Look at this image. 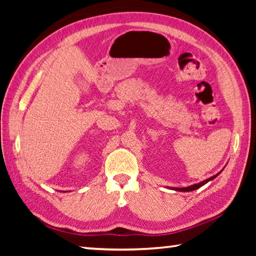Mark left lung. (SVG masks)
<instances>
[{
  "mask_svg": "<svg viewBox=\"0 0 256 256\" xmlns=\"http://www.w3.org/2000/svg\"><path fill=\"white\" fill-rule=\"evenodd\" d=\"M219 172L218 174H216V175H214L212 177H210V178H208V180H203V182H200V183H198V184H193V185H190V186H186V188H172V190H178V192H190V190H198V188H200L201 186H203L204 184H206L208 182H210V180H214L216 176H218L220 172Z\"/></svg>",
  "mask_w": 256,
  "mask_h": 256,
  "instance_id": "8db88e82",
  "label": "left lung"
}]
</instances>
